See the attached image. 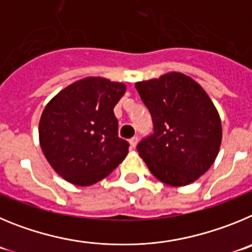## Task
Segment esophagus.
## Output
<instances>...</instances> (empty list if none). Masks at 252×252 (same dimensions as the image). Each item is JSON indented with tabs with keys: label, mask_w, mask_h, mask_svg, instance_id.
I'll return each instance as SVG.
<instances>
[{
	"label": "esophagus",
	"mask_w": 252,
	"mask_h": 252,
	"mask_svg": "<svg viewBox=\"0 0 252 252\" xmlns=\"http://www.w3.org/2000/svg\"><path fill=\"white\" fill-rule=\"evenodd\" d=\"M137 143H138V137H137V135H134V137L129 139V144H130L131 148H134V147L137 146Z\"/></svg>",
	"instance_id": "esophagus-1"
}]
</instances>
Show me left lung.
<instances>
[{
	"label": "left lung",
	"instance_id": "8db88e82",
	"mask_svg": "<svg viewBox=\"0 0 252 252\" xmlns=\"http://www.w3.org/2000/svg\"><path fill=\"white\" fill-rule=\"evenodd\" d=\"M135 88L153 122V133L138 143L140 158L165 185L194 182L212 165L221 146V121L214 103L181 72L140 81Z\"/></svg>",
	"mask_w": 252,
	"mask_h": 252
}]
</instances>
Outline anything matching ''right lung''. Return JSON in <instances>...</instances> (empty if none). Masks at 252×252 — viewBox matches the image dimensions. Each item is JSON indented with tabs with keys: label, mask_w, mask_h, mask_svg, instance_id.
Listing matches in <instances>:
<instances>
[{
	"label": "right lung",
	"mask_w": 252,
	"mask_h": 252,
	"mask_svg": "<svg viewBox=\"0 0 252 252\" xmlns=\"http://www.w3.org/2000/svg\"><path fill=\"white\" fill-rule=\"evenodd\" d=\"M126 85L85 78L61 90L45 106L38 135L50 165L67 182L90 186L105 178L128 154L118 137L114 106Z\"/></svg>",
	"instance_id": "1"
}]
</instances>
